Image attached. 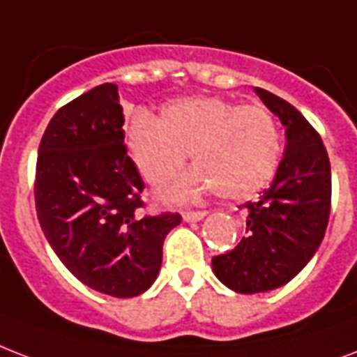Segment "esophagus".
Instances as JSON below:
<instances>
[{
    "label": "esophagus",
    "mask_w": 357,
    "mask_h": 357,
    "mask_svg": "<svg viewBox=\"0 0 357 357\" xmlns=\"http://www.w3.org/2000/svg\"><path fill=\"white\" fill-rule=\"evenodd\" d=\"M181 217H183V221L187 222H197L202 221L204 217H206V211H183Z\"/></svg>",
    "instance_id": "34e87169"
}]
</instances>
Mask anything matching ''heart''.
<instances>
[{"label": "heart", "mask_w": 357, "mask_h": 357, "mask_svg": "<svg viewBox=\"0 0 357 357\" xmlns=\"http://www.w3.org/2000/svg\"><path fill=\"white\" fill-rule=\"evenodd\" d=\"M125 136L149 185L168 181L190 151L197 167L165 190L170 202H189L211 189L225 200H249L268 187L281 160V132L268 108L215 95L174 100L160 118L138 110Z\"/></svg>", "instance_id": "b5f03b06"}]
</instances>
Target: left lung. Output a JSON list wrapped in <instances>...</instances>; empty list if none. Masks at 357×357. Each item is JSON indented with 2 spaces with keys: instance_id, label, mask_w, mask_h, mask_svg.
Masks as SVG:
<instances>
[{
  "instance_id": "8db88e82",
  "label": "left lung",
  "mask_w": 357,
  "mask_h": 357,
  "mask_svg": "<svg viewBox=\"0 0 357 357\" xmlns=\"http://www.w3.org/2000/svg\"><path fill=\"white\" fill-rule=\"evenodd\" d=\"M287 135L284 157L268 189L247 202V236L213 257L215 277L234 292H269L305 268L322 243L331 206V168L322 138L281 97L255 88Z\"/></svg>"
}]
</instances>
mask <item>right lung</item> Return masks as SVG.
Returning a JSON list of instances; mask_svg holds the SVG:
<instances>
[{
    "mask_svg": "<svg viewBox=\"0 0 357 357\" xmlns=\"http://www.w3.org/2000/svg\"><path fill=\"white\" fill-rule=\"evenodd\" d=\"M118 86L59 108L39 146L35 206L45 238L70 273L114 298H135L159 275L178 213L142 217L144 181L123 146Z\"/></svg>",
    "mask_w": 357,
    "mask_h": 357,
    "instance_id": "1",
    "label": "right lung"
}]
</instances>
